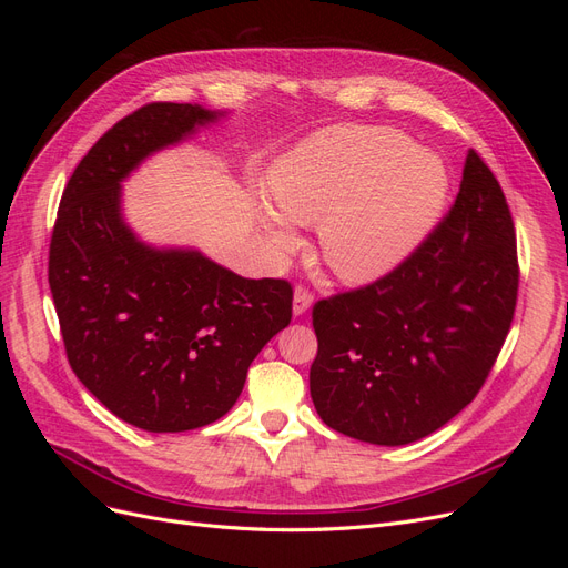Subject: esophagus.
Wrapping results in <instances>:
<instances>
[{
  "label": "esophagus",
  "mask_w": 568,
  "mask_h": 568,
  "mask_svg": "<svg viewBox=\"0 0 568 568\" xmlns=\"http://www.w3.org/2000/svg\"><path fill=\"white\" fill-rule=\"evenodd\" d=\"M313 301H315L313 291L305 288L303 284H298L296 291H294V315H305L307 311H311Z\"/></svg>",
  "instance_id": "obj_1"
}]
</instances>
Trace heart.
<instances>
[{
    "instance_id": "obj_1",
    "label": "heart",
    "mask_w": 568,
    "mask_h": 568,
    "mask_svg": "<svg viewBox=\"0 0 568 568\" xmlns=\"http://www.w3.org/2000/svg\"><path fill=\"white\" fill-rule=\"evenodd\" d=\"M448 189L432 153L390 128L346 125L315 134L272 168L263 213L270 246L294 251L293 225L320 222V248L343 282L386 277L415 251L436 222Z\"/></svg>"
}]
</instances>
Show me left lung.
Instances as JSON below:
<instances>
[{"mask_svg": "<svg viewBox=\"0 0 568 568\" xmlns=\"http://www.w3.org/2000/svg\"><path fill=\"white\" fill-rule=\"evenodd\" d=\"M517 291L509 205L471 149L453 209L398 267L315 303L317 415L334 432L374 445L434 434L486 384Z\"/></svg>", "mask_w": 568, "mask_h": 568, "instance_id": "obj_1", "label": "left lung"}]
</instances>
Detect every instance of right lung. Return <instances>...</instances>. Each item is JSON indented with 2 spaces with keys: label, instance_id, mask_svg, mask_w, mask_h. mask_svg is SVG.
<instances>
[{
  "label": "right lung",
  "instance_id": "1",
  "mask_svg": "<svg viewBox=\"0 0 568 568\" xmlns=\"http://www.w3.org/2000/svg\"><path fill=\"white\" fill-rule=\"evenodd\" d=\"M222 113L153 101L125 115L68 180L49 288L68 363L94 398L151 434L227 415L265 343L291 322L286 280H244L192 248H153L120 213V182Z\"/></svg>",
  "mask_w": 568,
  "mask_h": 568
}]
</instances>
